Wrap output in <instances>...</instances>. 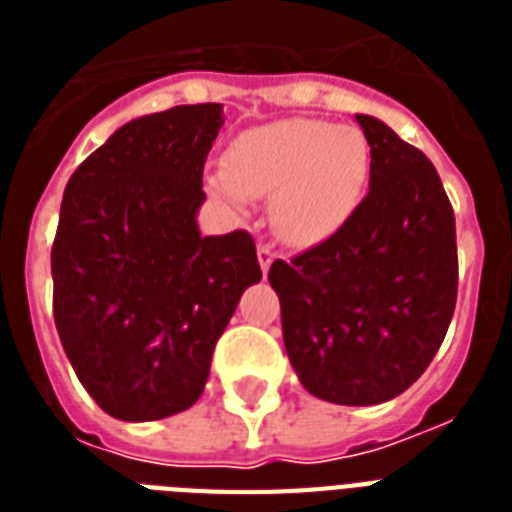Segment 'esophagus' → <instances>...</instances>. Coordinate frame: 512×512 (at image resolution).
Returning <instances> with one entry per match:
<instances>
[{
    "mask_svg": "<svg viewBox=\"0 0 512 512\" xmlns=\"http://www.w3.org/2000/svg\"><path fill=\"white\" fill-rule=\"evenodd\" d=\"M257 257H260V268H263V273H265V271H268V268H271L276 252H273L271 244H265V241H260V244H257Z\"/></svg>",
    "mask_w": 512,
    "mask_h": 512,
    "instance_id": "obj_1",
    "label": "esophagus"
}]
</instances>
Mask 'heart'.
Returning a JSON list of instances; mask_svg holds the SVG:
<instances>
[{
    "mask_svg": "<svg viewBox=\"0 0 512 512\" xmlns=\"http://www.w3.org/2000/svg\"><path fill=\"white\" fill-rule=\"evenodd\" d=\"M369 162V143L356 127L284 119L241 132L212 188L233 204L271 196L276 233L308 247L335 233L358 207Z\"/></svg>",
    "mask_w": 512,
    "mask_h": 512,
    "instance_id": "heart-1",
    "label": "heart"
}]
</instances>
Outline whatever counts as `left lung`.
Listing matches in <instances>:
<instances>
[{"mask_svg": "<svg viewBox=\"0 0 512 512\" xmlns=\"http://www.w3.org/2000/svg\"><path fill=\"white\" fill-rule=\"evenodd\" d=\"M369 193L332 236L268 281L287 356L308 393L372 406L401 396L441 348L457 305V231L441 177L420 148L356 114Z\"/></svg>", "mask_w": 512, "mask_h": 512, "instance_id": "1", "label": "left lung"}]
</instances>
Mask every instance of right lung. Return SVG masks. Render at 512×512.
<instances>
[{
    "mask_svg": "<svg viewBox=\"0 0 512 512\" xmlns=\"http://www.w3.org/2000/svg\"><path fill=\"white\" fill-rule=\"evenodd\" d=\"M220 103L140 116L71 175L52 241V313L76 377L106 414L164 420L199 401L215 342L263 279L247 231L201 236Z\"/></svg>",
    "mask_w": 512,
    "mask_h": 512,
    "instance_id": "1",
    "label": "right lung"
}]
</instances>
